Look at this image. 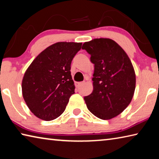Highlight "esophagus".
I'll return each mask as SVG.
<instances>
[{
	"mask_svg": "<svg viewBox=\"0 0 159 159\" xmlns=\"http://www.w3.org/2000/svg\"><path fill=\"white\" fill-rule=\"evenodd\" d=\"M83 83H84V82H79V83H76V86L77 88H79V87H80V86H81Z\"/></svg>",
	"mask_w": 159,
	"mask_h": 159,
	"instance_id": "esophagus-1",
	"label": "esophagus"
}]
</instances>
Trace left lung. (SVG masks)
Segmentation results:
<instances>
[{
	"instance_id": "obj_1",
	"label": "left lung",
	"mask_w": 159,
	"mask_h": 159,
	"mask_svg": "<svg viewBox=\"0 0 159 159\" xmlns=\"http://www.w3.org/2000/svg\"><path fill=\"white\" fill-rule=\"evenodd\" d=\"M83 50L94 64L93 91L84 97L89 111L99 118L108 120L124 111L135 89V74L127 54L114 41L95 39L85 42Z\"/></svg>"
}]
</instances>
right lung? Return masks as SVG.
<instances>
[{
  "mask_svg": "<svg viewBox=\"0 0 159 159\" xmlns=\"http://www.w3.org/2000/svg\"><path fill=\"white\" fill-rule=\"evenodd\" d=\"M81 43L59 42L37 56L22 80V95L26 105L38 118L55 119L62 114L69 98L75 93L71 64Z\"/></svg>",
  "mask_w": 159,
  "mask_h": 159,
  "instance_id": "1",
  "label": "right lung"
}]
</instances>
